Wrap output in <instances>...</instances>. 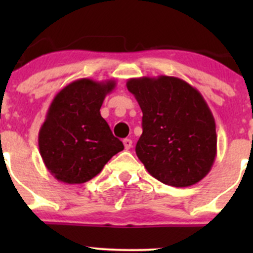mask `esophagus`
Listing matches in <instances>:
<instances>
[{"label": "esophagus", "mask_w": 253, "mask_h": 253, "mask_svg": "<svg viewBox=\"0 0 253 253\" xmlns=\"http://www.w3.org/2000/svg\"><path fill=\"white\" fill-rule=\"evenodd\" d=\"M124 145H125V149H131L132 141H131V139H128V138L124 139Z\"/></svg>", "instance_id": "esophagus-1"}]
</instances>
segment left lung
Here are the masks:
<instances>
[{
    "label": "left lung",
    "instance_id": "obj_1",
    "mask_svg": "<svg viewBox=\"0 0 253 253\" xmlns=\"http://www.w3.org/2000/svg\"><path fill=\"white\" fill-rule=\"evenodd\" d=\"M143 112L136 153L153 177L175 187L200 182L216 157L215 120L202 94L177 77L131 78Z\"/></svg>",
    "mask_w": 253,
    "mask_h": 253
}]
</instances>
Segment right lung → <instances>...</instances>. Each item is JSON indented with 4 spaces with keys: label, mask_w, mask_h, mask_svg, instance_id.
I'll use <instances>...</instances> for the list:
<instances>
[{
    "label": "right lung",
    "mask_w": 253,
    "mask_h": 253,
    "mask_svg": "<svg viewBox=\"0 0 253 253\" xmlns=\"http://www.w3.org/2000/svg\"><path fill=\"white\" fill-rule=\"evenodd\" d=\"M115 86L114 79L81 78L51 101L38 141L42 162L56 180L70 185L86 182L124 150L100 115L104 99Z\"/></svg>",
    "instance_id": "add662e5"
}]
</instances>
